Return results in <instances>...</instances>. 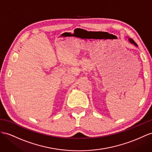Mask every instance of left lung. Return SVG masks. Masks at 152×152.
<instances>
[{
	"mask_svg": "<svg viewBox=\"0 0 152 152\" xmlns=\"http://www.w3.org/2000/svg\"><path fill=\"white\" fill-rule=\"evenodd\" d=\"M128 41H129V42L131 43L132 44H134V45H135L136 47H138L137 44H136V43L135 42V41L133 40V39H132V38H128Z\"/></svg>",
	"mask_w": 152,
	"mask_h": 152,
	"instance_id": "8db88e82",
	"label": "left lung"
}]
</instances>
